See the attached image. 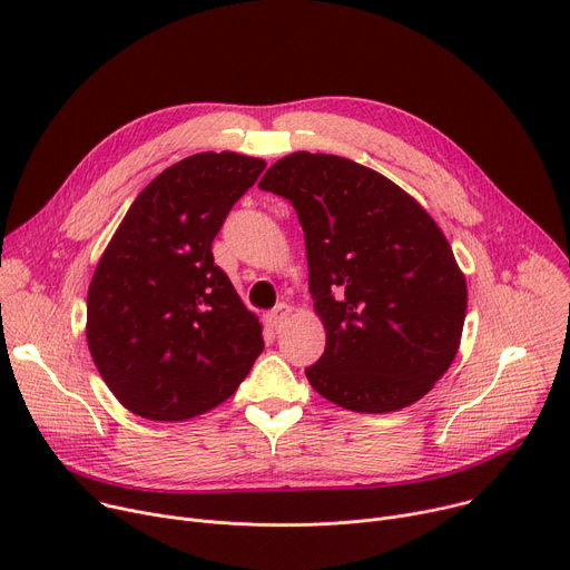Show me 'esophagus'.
<instances>
[{"label": "esophagus", "mask_w": 570, "mask_h": 570, "mask_svg": "<svg viewBox=\"0 0 570 570\" xmlns=\"http://www.w3.org/2000/svg\"><path fill=\"white\" fill-rule=\"evenodd\" d=\"M291 316V305H286V303H279L273 312H267V325L269 327H277V325H282L286 318Z\"/></svg>", "instance_id": "esophagus-1"}]
</instances>
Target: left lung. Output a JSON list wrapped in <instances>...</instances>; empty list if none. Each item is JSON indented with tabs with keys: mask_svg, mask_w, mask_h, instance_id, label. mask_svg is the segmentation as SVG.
<instances>
[{
	"mask_svg": "<svg viewBox=\"0 0 570 570\" xmlns=\"http://www.w3.org/2000/svg\"><path fill=\"white\" fill-rule=\"evenodd\" d=\"M258 187L288 198L305 230L325 327V351L305 370L314 391L357 413L425 397L453 365L466 316L464 273L428 209L335 155L293 153Z\"/></svg>",
	"mask_w": 570,
	"mask_h": 570,
	"instance_id": "obj_1",
	"label": "left lung"
}]
</instances>
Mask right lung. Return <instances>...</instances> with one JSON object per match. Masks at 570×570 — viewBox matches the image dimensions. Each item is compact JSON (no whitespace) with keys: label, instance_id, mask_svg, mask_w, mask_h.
Returning <instances> with one entry per match:
<instances>
[{"label":"right lung","instance_id":"right-lung-1","mask_svg":"<svg viewBox=\"0 0 570 570\" xmlns=\"http://www.w3.org/2000/svg\"><path fill=\"white\" fill-rule=\"evenodd\" d=\"M265 161L200 153L131 203L87 291V346L117 402L187 421L226 402L263 351V325L215 265L213 239Z\"/></svg>","mask_w":570,"mask_h":570}]
</instances>
